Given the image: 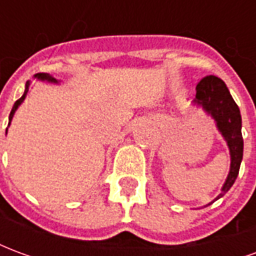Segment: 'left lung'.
Here are the masks:
<instances>
[{
  "label": "left lung",
  "instance_id": "left-lung-1",
  "mask_svg": "<svg viewBox=\"0 0 256 256\" xmlns=\"http://www.w3.org/2000/svg\"><path fill=\"white\" fill-rule=\"evenodd\" d=\"M193 102L202 106L204 112L214 119L216 128L225 138L230 154V170L220 189V193L215 198V200H218L232 188L238 176L244 148L242 136V115L238 106L229 93V89L226 88L225 82L214 75L204 76L198 82L196 86V98Z\"/></svg>",
  "mask_w": 256,
  "mask_h": 256
}]
</instances>
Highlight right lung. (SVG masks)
Instances as JSON below:
<instances>
[{"label":"right lung","instance_id":"obj_1","mask_svg":"<svg viewBox=\"0 0 256 256\" xmlns=\"http://www.w3.org/2000/svg\"><path fill=\"white\" fill-rule=\"evenodd\" d=\"M36 78L40 79V80H48V82H52V84H58V80L56 78H53L52 75H49V74H45V72H40V74H36ZM28 89H30V80H27V84H26V89H24V93H23V96L20 97L19 100L14 102V108H12V111H10V114H9V123L8 124H10V120H12V118H14V112H16V110H18V106L24 101L26 96H27V93H28ZM6 132H8V128H6Z\"/></svg>","mask_w":256,"mask_h":256}]
</instances>
